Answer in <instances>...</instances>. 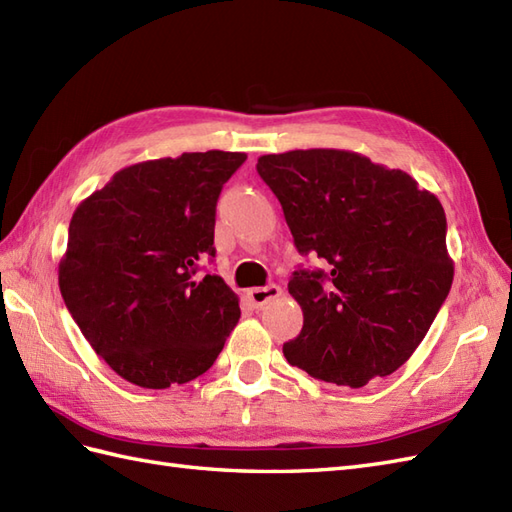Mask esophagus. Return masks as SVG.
I'll use <instances>...</instances> for the list:
<instances>
[{
    "label": "esophagus",
    "mask_w": 512,
    "mask_h": 512,
    "mask_svg": "<svg viewBox=\"0 0 512 512\" xmlns=\"http://www.w3.org/2000/svg\"><path fill=\"white\" fill-rule=\"evenodd\" d=\"M281 287L279 285H274V283H270V285H264V287H253V290H248L246 292V298H248V303H251L255 309H259V307H264L268 300H274V298H279L281 296Z\"/></svg>",
    "instance_id": "1"
}]
</instances>
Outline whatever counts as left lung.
Wrapping results in <instances>:
<instances>
[{"mask_svg":"<svg viewBox=\"0 0 512 512\" xmlns=\"http://www.w3.org/2000/svg\"><path fill=\"white\" fill-rule=\"evenodd\" d=\"M257 173L279 199L298 253L329 261V272L296 270L287 283L305 318L283 344L287 363L348 387L396 372L454 279L437 196L404 170L342 149L261 155Z\"/></svg>","mask_w":512,"mask_h":512,"instance_id":"left-lung-1","label":"left lung"}]
</instances>
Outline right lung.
I'll list each match as a JSON object with an SVG mask.
<instances>
[{"instance_id":"obj_1","label":"right lung","mask_w":512,"mask_h":512,"mask_svg":"<svg viewBox=\"0 0 512 512\" xmlns=\"http://www.w3.org/2000/svg\"><path fill=\"white\" fill-rule=\"evenodd\" d=\"M246 160L238 151L181 153L119 170L77 205L58 283L97 355L144 389L183 385L212 368L240 300L218 274L216 201Z\"/></svg>"}]
</instances>
